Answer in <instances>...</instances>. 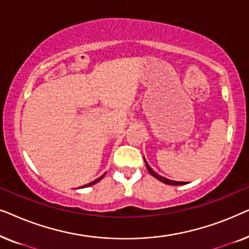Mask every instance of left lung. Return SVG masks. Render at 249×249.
Here are the masks:
<instances>
[{"label": "left lung", "instance_id": "obj_1", "mask_svg": "<svg viewBox=\"0 0 249 249\" xmlns=\"http://www.w3.org/2000/svg\"><path fill=\"white\" fill-rule=\"evenodd\" d=\"M144 160H145V159H144ZM145 164H146V168H147V170H148V172L151 173V175H152L153 177H155L156 179L160 180V181H162V182H164V183H168V185H172V186L185 185V183H186V182H182V181H173V180H169V179H166V178H164V177L160 176V175H158V173H155L154 171H153L152 168L147 164V162H146V161H145Z\"/></svg>", "mask_w": 249, "mask_h": 249}]
</instances>
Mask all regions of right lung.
<instances>
[{
  "label": "right lung",
  "instance_id": "1",
  "mask_svg": "<svg viewBox=\"0 0 249 249\" xmlns=\"http://www.w3.org/2000/svg\"><path fill=\"white\" fill-rule=\"evenodd\" d=\"M103 177H104V175H103V176H102V177H100V178H98V179H96V180H94V181H91V182H89V183H88V185H85V186H83V187H89V186H91V185H94V183H96V182H98V181H100V180H101L102 178H103Z\"/></svg>",
  "mask_w": 249,
  "mask_h": 249
}]
</instances>
